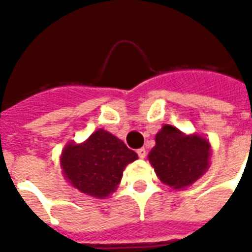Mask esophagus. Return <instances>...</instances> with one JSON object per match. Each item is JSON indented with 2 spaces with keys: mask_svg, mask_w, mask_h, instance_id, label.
Segmentation results:
<instances>
[{
  "mask_svg": "<svg viewBox=\"0 0 252 252\" xmlns=\"http://www.w3.org/2000/svg\"><path fill=\"white\" fill-rule=\"evenodd\" d=\"M137 154H138V157H140V158H145L146 157V150L144 149V148H141V149L137 150Z\"/></svg>",
  "mask_w": 252,
  "mask_h": 252,
  "instance_id": "1",
  "label": "esophagus"
}]
</instances>
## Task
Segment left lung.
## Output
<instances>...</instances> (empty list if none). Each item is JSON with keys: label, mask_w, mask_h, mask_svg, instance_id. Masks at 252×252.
Listing matches in <instances>:
<instances>
[{"label": "left lung", "mask_w": 252, "mask_h": 252, "mask_svg": "<svg viewBox=\"0 0 252 252\" xmlns=\"http://www.w3.org/2000/svg\"><path fill=\"white\" fill-rule=\"evenodd\" d=\"M211 156L212 146L207 137L199 133L186 134L165 124L156 134V146L148 159L162 183L183 189L207 172Z\"/></svg>", "instance_id": "obj_1"}]
</instances>
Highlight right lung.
Instances as JSON below:
<instances>
[{
  "label": "right lung",
  "mask_w": 252,
  "mask_h": 252,
  "mask_svg": "<svg viewBox=\"0 0 252 252\" xmlns=\"http://www.w3.org/2000/svg\"><path fill=\"white\" fill-rule=\"evenodd\" d=\"M137 158L120 138L98 129L81 144L69 141L61 152L60 166L73 187L103 199L116 191L126 166Z\"/></svg>",
  "instance_id": "obj_1"
}]
</instances>
